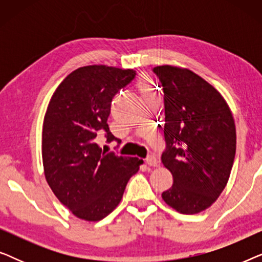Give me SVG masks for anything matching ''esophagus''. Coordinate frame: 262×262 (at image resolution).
I'll use <instances>...</instances> for the list:
<instances>
[{
  "label": "esophagus",
  "mask_w": 262,
  "mask_h": 262,
  "mask_svg": "<svg viewBox=\"0 0 262 262\" xmlns=\"http://www.w3.org/2000/svg\"><path fill=\"white\" fill-rule=\"evenodd\" d=\"M145 163L150 167H157V166H159V161H157V159L154 155H150V156L146 157Z\"/></svg>",
  "instance_id": "esophagus-1"
}]
</instances>
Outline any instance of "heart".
<instances>
[{"label": "heart", "mask_w": 262, "mask_h": 262, "mask_svg": "<svg viewBox=\"0 0 262 262\" xmlns=\"http://www.w3.org/2000/svg\"><path fill=\"white\" fill-rule=\"evenodd\" d=\"M137 88L141 92L142 96L152 94L154 91H155V87H154L151 80L148 76H145V75H143V76H141L137 80Z\"/></svg>", "instance_id": "heart-1"}]
</instances>
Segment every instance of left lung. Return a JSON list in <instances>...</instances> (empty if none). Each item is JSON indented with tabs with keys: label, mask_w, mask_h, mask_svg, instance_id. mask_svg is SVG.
<instances>
[{
	"label": "left lung",
	"mask_w": 262,
	"mask_h": 262,
	"mask_svg": "<svg viewBox=\"0 0 262 262\" xmlns=\"http://www.w3.org/2000/svg\"><path fill=\"white\" fill-rule=\"evenodd\" d=\"M164 92L163 166L173 186L162 193L167 205L184 214L206 210L228 184L236 152V127L223 95L186 68H154Z\"/></svg>",
	"instance_id": "8db88e82"
}]
</instances>
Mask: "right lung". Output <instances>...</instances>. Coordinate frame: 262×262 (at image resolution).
Segmentation results:
<instances>
[{
	"label": "right lung",
	"instance_id": "obj_1",
	"mask_svg": "<svg viewBox=\"0 0 262 262\" xmlns=\"http://www.w3.org/2000/svg\"><path fill=\"white\" fill-rule=\"evenodd\" d=\"M132 69L81 67L56 88L42 123L41 156L52 192L74 216L98 222L112 212L143 160L102 151L96 137L111 143L107 119L113 96L134 80Z\"/></svg>",
	"mask_w": 262,
	"mask_h": 262
}]
</instances>
